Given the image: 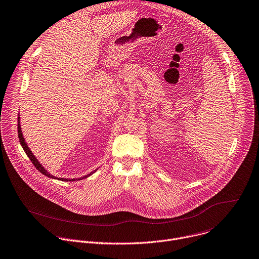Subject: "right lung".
<instances>
[{"mask_svg": "<svg viewBox=\"0 0 259 259\" xmlns=\"http://www.w3.org/2000/svg\"><path fill=\"white\" fill-rule=\"evenodd\" d=\"M18 137H19V141H20V144H21V146L23 147V149H24V151H25V153L27 154V156L29 157V159L32 161V163L34 164V166L40 171L41 174H44L45 176H47V177H49V178H52V179H57V180H60V181H66V182H68V181H70V182H72V181H78V180H82V179H85V178H88V177H90L91 175H93L95 171H97V169H95L94 171H92L91 174H89V175H85V176H83V177H81V178H78V179H66V178H57V177H55V176H53L52 174H50L49 171L41 165V163L36 159V157L33 155V153H32V151L30 150V148L28 147V145H27V143L25 142V139H24V137H23V134H22V131H21V126H20V117H18Z\"/></svg>", "mask_w": 259, "mask_h": 259, "instance_id": "right-lung-1", "label": "right lung"}]
</instances>
